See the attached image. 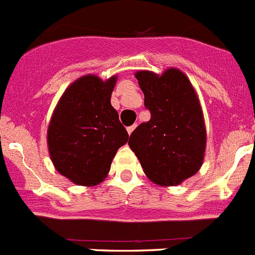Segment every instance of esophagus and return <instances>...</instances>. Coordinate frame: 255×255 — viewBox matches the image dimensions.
Returning a JSON list of instances; mask_svg holds the SVG:
<instances>
[{"mask_svg": "<svg viewBox=\"0 0 255 255\" xmlns=\"http://www.w3.org/2000/svg\"><path fill=\"white\" fill-rule=\"evenodd\" d=\"M135 128H136V124H134V125H131V126H129V128H128V132H129V135H131V132L134 131Z\"/></svg>", "mask_w": 255, "mask_h": 255, "instance_id": "34e87169", "label": "esophagus"}]
</instances>
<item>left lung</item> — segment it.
<instances>
[{
	"label": "left lung",
	"instance_id": "1",
	"mask_svg": "<svg viewBox=\"0 0 255 255\" xmlns=\"http://www.w3.org/2000/svg\"><path fill=\"white\" fill-rule=\"evenodd\" d=\"M150 120L132 131L129 145L144 173L162 186L179 185L199 171L206 152V125L190 80L177 69L162 75L135 74Z\"/></svg>",
	"mask_w": 255,
	"mask_h": 255
}]
</instances>
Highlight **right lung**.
I'll use <instances>...</instances> for the list:
<instances>
[{"instance_id":"obj_1","label":"right lung","mask_w":255,"mask_h":255,"mask_svg":"<svg viewBox=\"0 0 255 255\" xmlns=\"http://www.w3.org/2000/svg\"><path fill=\"white\" fill-rule=\"evenodd\" d=\"M117 76L103 82L84 75L70 84L58 101L47 131L56 170L76 185L94 186L111 168L117 149L129 134L111 106Z\"/></svg>"}]
</instances>
